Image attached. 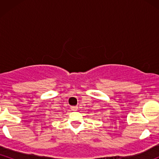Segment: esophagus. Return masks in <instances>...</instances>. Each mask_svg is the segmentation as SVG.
I'll return each mask as SVG.
<instances>
[{"mask_svg":"<svg viewBox=\"0 0 159 159\" xmlns=\"http://www.w3.org/2000/svg\"><path fill=\"white\" fill-rule=\"evenodd\" d=\"M71 109L72 111H77L78 110V106H72L71 107Z\"/></svg>","mask_w":159,"mask_h":159,"instance_id":"34e87169","label":"esophagus"}]
</instances>
